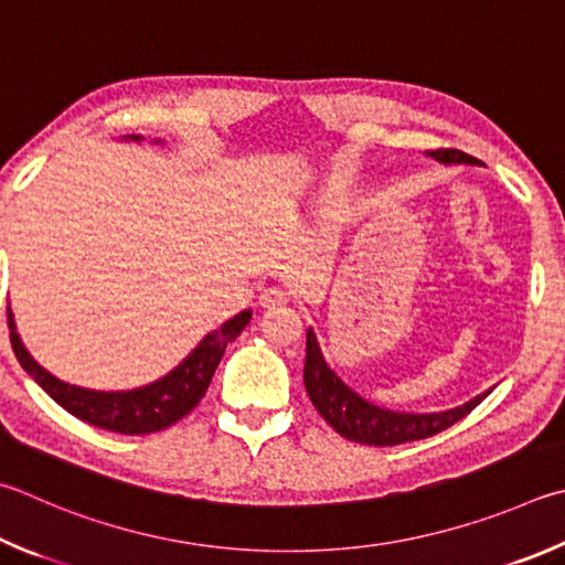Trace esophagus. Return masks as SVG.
<instances>
[{
  "label": "esophagus",
  "instance_id": "obj_1",
  "mask_svg": "<svg viewBox=\"0 0 565 565\" xmlns=\"http://www.w3.org/2000/svg\"><path fill=\"white\" fill-rule=\"evenodd\" d=\"M289 303V294H286L284 289H279V286H271V289H266L262 296H259V306L262 309H281V306Z\"/></svg>",
  "mask_w": 565,
  "mask_h": 565
}]
</instances>
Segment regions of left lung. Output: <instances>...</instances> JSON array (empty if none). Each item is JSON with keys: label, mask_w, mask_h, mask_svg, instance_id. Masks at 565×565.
Instances as JSON below:
<instances>
[{"label": "left lung", "mask_w": 565, "mask_h": 565, "mask_svg": "<svg viewBox=\"0 0 565 565\" xmlns=\"http://www.w3.org/2000/svg\"><path fill=\"white\" fill-rule=\"evenodd\" d=\"M425 156L445 162V166H481L477 158L461 150H427ZM303 385L313 407L338 435L351 439V443L373 447L405 445L443 433V429L459 423L461 417L471 413L491 393L489 387L487 393L477 395L459 407L445 409V413H397V409L381 407L363 395H358L353 387H348L331 371V365L326 363L321 353V345L316 341L313 328L306 331Z\"/></svg>", "instance_id": "8db88e82"}]
</instances>
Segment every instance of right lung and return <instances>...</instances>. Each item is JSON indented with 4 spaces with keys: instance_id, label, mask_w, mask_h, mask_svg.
Segmentation results:
<instances>
[{
    "instance_id": "1",
    "label": "right lung",
    "mask_w": 565,
    "mask_h": 565,
    "mask_svg": "<svg viewBox=\"0 0 565 565\" xmlns=\"http://www.w3.org/2000/svg\"><path fill=\"white\" fill-rule=\"evenodd\" d=\"M122 140H142V136H122ZM249 321L252 311H242L230 318L217 331L204 335L198 348L184 358L175 371L162 375L156 383L136 390L104 393V390L68 385L58 381L56 375H51L46 367H41L24 348L22 338L17 333L14 316L9 311V328H12V348L17 361L41 385V390L74 417L120 435L158 433V429L175 425L178 419L194 409L202 395L207 393L212 375L224 355V348L247 328Z\"/></svg>"
}]
</instances>
